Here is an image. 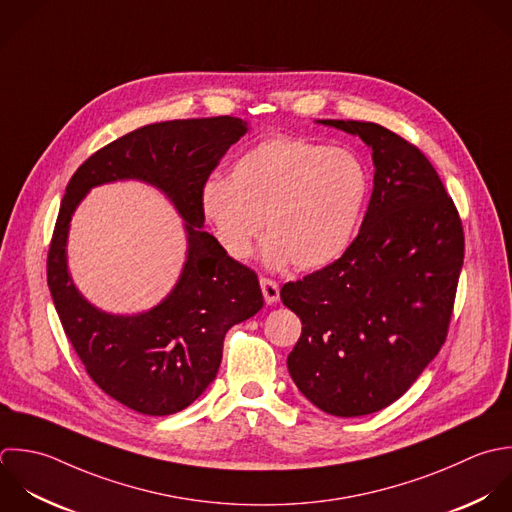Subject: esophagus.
<instances>
[{"instance_id": "34e87169", "label": "esophagus", "mask_w": 512, "mask_h": 512, "mask_svg": "<svg viewBox=\"0 0 512 512\" xmlns=\"http://www.w3.org/2000/svg\"><path fill=\"white\" fill-rule=\"evenodd\" d=\"M259 285H261V291H263V297L269 305L277 303L279 301V285L273 281V279H267V277H261L259 279Z\"/></svg>"}]
</instances>
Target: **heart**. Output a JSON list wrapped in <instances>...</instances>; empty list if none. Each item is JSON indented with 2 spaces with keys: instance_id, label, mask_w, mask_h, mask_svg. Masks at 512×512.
<instances>
[{
  "instance_id": "1",
  "label": "heart",
  "mask_w": 512,
  "mask_h": 512,
  "mask_svg": "<svg viewBox=\"0 0 512 512\" xmlns=\"http://www.w3.org/2000/svg\"><path fill=\"white\" fill-rule=\"evenodd\" d=\"M369 189V171L353 151L277 135L243 151L227 179L207 181L201 207L233 259L251 253L265 219L267 263L311 271L349 249Z\"/></svg>"
}]
</instances>
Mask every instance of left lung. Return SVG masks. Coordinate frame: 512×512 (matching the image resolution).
Here are the masks:
<instances>
[{"mask_svg": "<svg viewBox=\"0 0 512 512\" xmlns=\"http://www.w3.org/2000/svg\"><path fill=\"white\" fill-rule=\"evenodd\" d=\"M373 149V195L349 249L285 283L303 323L287 357L299 391L335 417L377 413L403 397L441 351L465 259L459 211L419 147L367 121L321 119Z\"/></svg>", "mask_w": 512, "mask_h": 512, "instance_id": "left-lung-1", "label": "left lung"}]
</instances>
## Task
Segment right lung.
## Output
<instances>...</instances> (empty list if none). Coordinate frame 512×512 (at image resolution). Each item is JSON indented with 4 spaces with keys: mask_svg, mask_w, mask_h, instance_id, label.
I'll use <instances>...</instances> for the list:
<instances>
[{
    "mask_svg": "<svg viewBox=\"0 0 512 512\" xmlns=\"http://www.w3.org/2000/svg\"><path fill=\"white\" fill-rule=\"evenodd\" d=\"M249 125L239 117L143 125L85 159L67 183L47 253V285L63 331L93 383L149 417L189 407L213 383L225 333L263 307L255 271L203 231L201 191ZM137 178L163 190L188 233V259L172 293L153 310L111 316L93 308L66 271L72 211L91 186Z\"/></svg>",
    "mask_w": 512,
    "mask_h": 512,
    "instance_id": "1",
    "label": "right lung"
}]
</instances>
